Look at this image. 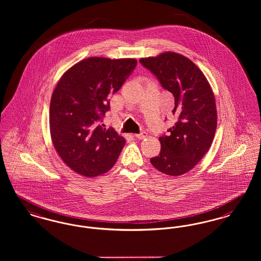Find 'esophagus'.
Segmentation results:
<instances>
[{"label":"esophagus","instance_id":"esophagus-1","mask_svg":"<svg viewBox=\"0 0 261 261\" xmlns=\"http://www.w3.org/2000/svg\"><path fill=\"white\" fill-rule=\"evenodd\" d=\"M134 137H137V138H139V139H143V138H145V137H147V134H146L145 132H141L140 134L135 135Z\"/></svg>","mask_w":261,"mask_h":261}]
</instances>
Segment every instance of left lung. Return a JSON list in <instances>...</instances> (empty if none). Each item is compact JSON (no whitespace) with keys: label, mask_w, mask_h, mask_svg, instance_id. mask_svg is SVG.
I'll return each mask as SVG.
<instances>
[{"label":"left lung","mask_w":261,"mask_h":261,"mask_svg":"<svg viewBox=\"0 0 261 261\" xmlns=\"http://www.w3.org/2000/svg\"><path fill=\"white\" fill-rule=\"evenodd\" d=\"M161 86L175 98L173 115L177 122L159 137L161 150L151 164L169 176H180L197 164L215 136L217 111L213 91L202 71L185 56L167 52L142 58Z\"/></svg>","instance_id":"1"}]
</instances>
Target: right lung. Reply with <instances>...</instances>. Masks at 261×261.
I'll return each instance as SVG.
<instances>
[{
	"label": "right lung",
	"instance_id": "add662e5",
	"mask_svg": "<svg viewBox=\"0 0 261 261\" xmlns=\"http://www.w3.org/2000/svg\"><path fill=\"white\" fill-rule=\"evenodd\" d=\"M136 59L88 58L67 70L50 103V133L56 150L71 170L96 177L115 165L125 144L102 124L109 97L121 89L137 67Z\"/></svg>",
	"mask_w": 261,
	"mask_h": 261
}]
</instances>
